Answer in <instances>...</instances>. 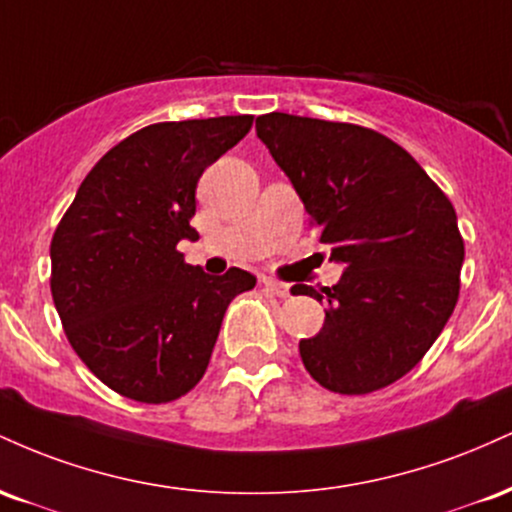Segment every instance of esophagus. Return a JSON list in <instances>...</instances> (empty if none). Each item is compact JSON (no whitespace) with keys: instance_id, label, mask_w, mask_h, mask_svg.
<instances>
[{"instance_id":"1","label":"esophagus","mask_w":512,"mask_h":512,"mask_svg":"<svg viewBox=\"0 0 512 512\" xmlns=\"http://www.w3.org/2000/svg\"><path fill=\"white\" fill-rule=\"evenodd\" d=\"M260 284H262L264 289H267L269 293H274V296H279V298H286V296H289V293H291V286H289V284H281V281L269 279V276H262Z\"/></svg>"}]
</instances>
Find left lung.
Instances as JSON below:
<instances>
[{
  "mask_svg": "<svg viewBox=\"0 0 512 512\" xmlns=\"http://www.w3.org/2000/svg\"><path fill=\"white\" fill-rule=\"evenodd\" d=\"M257 137L296 187L342 279L310 293L325 325L301 339L327 390L366 395L409 373L460 293L464 243L450 199L402 146L373 129L289 113L257 117Z\"/></svg>",
  "mask_w": 512,
  "mask_h": 512,
  "instance_id": "8db88e82",
  "label": "left lung"
}]
</instances>
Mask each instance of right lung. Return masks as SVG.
<instances>
[{
	"label": "right lung",
	"instance_id": "add662e5",
	"mask_svg": "<svg viewBox=\"0 0 512 512\" xmlns=\"http://www.w3.org/2000/svg\"><path fill=\"white\" fill-rule=\"evenodd\" d=\"M252 127V115L158 122L105 154L76 190L50 245L52 301L98 380L146 404L190 392L209 366L228 303L255 286L231 267L185 264L180 240L197 182Z\"/></svg>",
	"mask_w": 512,
	"mask_h": 512
}]
</instances>
